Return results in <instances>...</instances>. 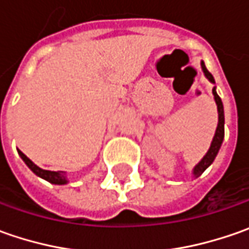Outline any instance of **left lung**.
<instances>
[{"label":"left lung","instance_id":"left-lung-1","mask_svg":"<svg viewBox=\"0 0 249 249\" xmlns=\"http://www.w3.org/2000/svg\"><path fill=\"white\" fill-rule=\"evenodd\" d=\"M201 69H202V72L205 74L206 79L212 83V84H215V79H213V76L211 73L208 72L204 61H201ZM212 94H213L216 107H217V127H216L215 136L212 139V142H211V147L208 149V152H206L205 155H204V158L201 159L196 166H194V169H193V177H199L208 167L212 165V162L215 160L216 155L219 152V149L222 147L223 139H225V109H223V102H222L220 97L216 92V87L212 89Z\"/></svg>","mask_w":249,"mask_h":249}]
</instances>
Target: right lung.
<instances>
[{
	"label": "right lung",
	"instance_id": "obj_1",
	"mask_svg": "<svg viewBox=\"0 0 249 249\" xmlns=\"http://www.w3.org/2000/svg\"><path fill=\"white\" fill-rule=\"evenodd\" d=\"M18 154H19V157L23 159V162L27 165V167L33 172L36 176L41 177L44 180H47V181H50V183H53V184H58V186H62V184H68L69 183V180H68V176H66V172H53V170H45V169H41V167H38L34 162H32L30 159L27 158L26 155H24L22 151H18Z\"/></svg>",
	"mask_w": 249,
	"mask_h": 249
}]
</instances>
